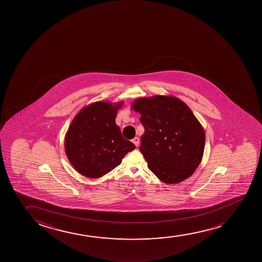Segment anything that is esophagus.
Instances as JSON below:
<instances>
[{"mask_svg": "<svg viewBox=\"0 0 262 262\" xmlns=\"http://www.w3.org/2000/svg\"><path fill=\"white\" fill-rule=\"evenodd\" d=\"M132 142L135 143V145H136V147L139 145V138H138V137H135L134 139H132Z\"/></svg>", "mask_w": 262, "mask_h": 262, "instance_id": "34e87169", "label": "esophagus"}]
</instances>
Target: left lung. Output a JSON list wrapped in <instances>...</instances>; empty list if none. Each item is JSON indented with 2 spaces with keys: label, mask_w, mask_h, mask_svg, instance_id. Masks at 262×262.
Masks as SVG:
<instances>
[{
  "label": "left lung",
  "mask_w": 262,
  "mask_h": 262,
  "mask_svg": "<svg viewBox=\"0 0 262 262\" xmlns=\"http://www.w3.org/2000/svg\"><path fill=\"white\" fill-rule=\"evenodd\" d=\"M132 108L144 126L140 150L161 181L177 184L191 177L203 159L205 132L191 108L174 96L141 97Z\"/></svg>",
  "instance_id": "8db88e82"
}]
</instances>
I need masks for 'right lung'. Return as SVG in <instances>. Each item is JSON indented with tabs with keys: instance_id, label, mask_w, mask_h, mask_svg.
Returning <instances> with one entry per match:
<instances>
[{
	"instance_id": "add662e5",
	"label": "right lung",
	"mask_w": 262,
	"mask_h": 262,
	"mask_svg": "<svg viewBox=\"0 0 262 262\" xmlns=\"http://www.w3.org/2000/svg\"><path fill=\"white\" fill-rule=\"evenodd\" d=\"M124 101H96L75 116L64 141L69 161L89 178H99L119 166L136 146L122 136L115 119Z\"/></svg>"
}]
</instances>
